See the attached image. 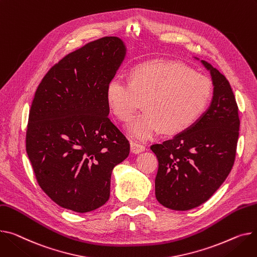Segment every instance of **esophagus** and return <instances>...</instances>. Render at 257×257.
Here are the masks:
<instances>
[{
  "label": "esophagus",
  "instance_id": "esophagus-1",
  "mask_svg": "<svg viewBox=\"0 0 257 257\" xmlns=\"http://www.w3.org/2000/svg\"><path fill=\"white\" fill-rule=\"evenodd\" d=\"M145 150H146V148L142 145H139V144L133 143V142L130 143V151L132 154H140V153L144 152Z\"/></svg>",
  "mask_w": 257,
  "mask_h": 257
}]
</instances>
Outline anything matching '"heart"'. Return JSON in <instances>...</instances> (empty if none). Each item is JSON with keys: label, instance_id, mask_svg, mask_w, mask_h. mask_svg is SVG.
Returning a JSON list of instances; mask_svg holds the SVG:
<instances>
[{"label": "heart", "instance_id": "b5f03b06", "mask_svg": "<svg viewBox=\"0 0 257 257\" xmlns=\"http://www.w3.org/2000/svg\"><path fill=\"white\" fill-rule=\"evenodd\" d=\"M212 97L210 79L184 64L152 60L133 67L129 83L111 78L105 90L106 103L119 121L128 122L144 100L146 111L128 125L131 138L146 142L161 129L177 134L192 126Z\"/></svg>", "mask_w": 257, "mask_h": 257}]
</instances>
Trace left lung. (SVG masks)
I'll use <instances>...</instances> for the list:
<instances>
[{
  "instance_id": "8db88e82",
  "label": "left lung",
  "mask_w": 257,
  "mask_h": 257,
  "mask_svg": "<svg viewBox=\"0 0 257 257\" xmlns=\"http://www.w3.org/2000/svg\"><path fill=\"white\" fill-rule=\"evenodd\" d=\"M200 62L210 71L214 87L209 108L172 140L151 147L159 162L156 198L176 211L206 202L225 181L235 158L240 118L233 92L223 74Z\"/></svg>"
}]
</instances>
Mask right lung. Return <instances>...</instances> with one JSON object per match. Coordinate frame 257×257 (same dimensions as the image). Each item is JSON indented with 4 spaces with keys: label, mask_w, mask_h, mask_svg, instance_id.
<instances>
[{
    "label": "right lung",
    "mask_w": 257,
    "mask_h": 257,
    "mask_svg": "<svg viewBox=\"0 0 257 257\" xmlns=\"http://www.w3.org/2000/svg\"><path fill=\"white\" fill-rule=\"evenodd\" d=\"M126 54L117 37L90 42L51 68L35 93L27 153L41 189L64 209L87 213L103 206L113 167L129 155L105 99Z\"/></svg>",
    "instance_id": "add662e5"
}]
</instances>
